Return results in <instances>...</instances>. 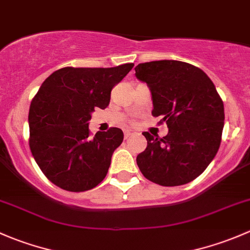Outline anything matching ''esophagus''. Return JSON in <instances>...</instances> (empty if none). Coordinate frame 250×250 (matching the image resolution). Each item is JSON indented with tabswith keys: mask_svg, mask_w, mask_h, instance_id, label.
Returning <instances> with one entry per match:
<instances>
[{
	"mask_svg": "<svg viewBox=\"0 0 250 250\" xmlns=\"http://www.w3.org/2000/svg\"><path fill=\"white\" fill-rule=\"evenodd\" d=\"M133 134H134V133H133V130L125 129V139H128V138L132 137Z\"/></svg>",
	"mask_w": 250,
	"mask_h": 250,
	"instance_id": "obj_1",
	"label": "esophagus"
}]
</instances>
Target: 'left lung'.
I'll use <instances>...</instances> for the list:
<instances>
[{"label":"left lung","instance_id":"1","mask_svg":"<svg viewBox=\"0 0 250 250\" xmlns=\"http://www.w3.org/2000/svg\"><path fill=\"white\" fill-rule=\"evenodd\" d=\"M135 76L150 88L152 116L169 129L163 138L143 133L147 146L137 156L140 172L162 186L195 180L221 143L225 113L215 85L200 67L178 60L143 62Z\"/></svg>","mask_w":250,"mask_h":250}]
</instances>
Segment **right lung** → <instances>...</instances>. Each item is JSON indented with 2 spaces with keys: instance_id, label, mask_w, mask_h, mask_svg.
Returning a JSON list of instances; mask_svg holds the SVG:
<instances>
[{
  "instance_id": "1",
  "label": "right lung",
  "mask_w": 250,
  "mask_h": 250,
  "mask_svg": "<svg viewBox=\"0 0 250 250\" xmlns=\"http://www.w3.org/2000/svg\"><path fill=\"white\" fill-rule=\"evenodd\" d=\"M134 64L116 67H62L46 78L29 111V145L48 180L82 192L99 185L123 141L120 128L90 137L94 107L109 105L111 90Z\"/></svg>"
}]
</instances>
